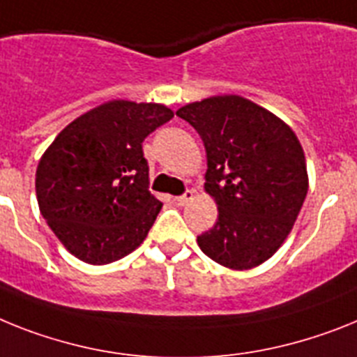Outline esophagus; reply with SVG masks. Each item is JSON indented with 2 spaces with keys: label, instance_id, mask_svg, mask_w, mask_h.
I'll use <instances>...</instances> for the list:
<instances>
[{
  "label": "esophagus",
  "instance_id": "esophagus-1",
  "mask_svg": "<svg viewBox=\"0 0 357 357\" xmlns=\"http://www.w3.org/2000/svg\"><path fill=\"white\" fill-rule=\"evenodd\" d=\"M190 199H194V190L192 188H188V190H185L181 196H176L174 197V202L178 203V205H185V203H188Z\"/></svg>",
  "mask_w": 357,
  "mask_h": 357
}]
</instances>
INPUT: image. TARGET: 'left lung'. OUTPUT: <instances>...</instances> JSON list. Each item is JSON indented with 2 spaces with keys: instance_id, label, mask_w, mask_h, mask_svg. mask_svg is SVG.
Wrapping results in <instances>:
<instances>
[{
  "instance_id": "1",
  "label": "left lung",
  "mask_w": 357,
  "mask_h": 357,
  "mask_svg": "<svg viewBox=\"0 0 357 357\" xmlns=\"http://www.w3.org/2000/svg\"><path fill=\"white\" fill-rule=\"evenodd\" d=\"M206 152L205 188L218 221L197 236L206 256L234 271L261 265L294 227L308 190L303 149L289 125L239 96H214L176 112Z\"/></svg>"
}]
</instances>
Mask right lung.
Returning a JSON list of instances; mask_svg holds the SVG:
<instances>
[{"mask_svg":"<svg viewBox=\"0 0 357 357\" xmlns=\"http://www.w3.org/2000/svg\"><path fill=\"white\" fill-rule=\"evenodd\" d=\"M174 118L165 105L109 101L63 128L36 170V196L52 232L91 265L136 250L160 214L142 143Z\"/></svg>","mask_w":357,"mask_h":357,"instance_id":"right-lung-1","label":"right lung"}]
</instances>
